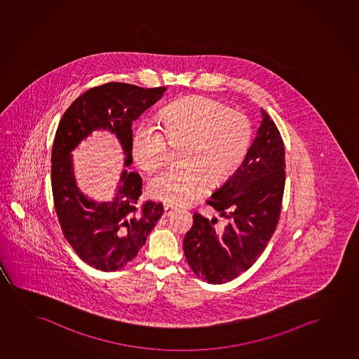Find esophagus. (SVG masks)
Returning a JSON list of instances; mask_svg holds the SVG:
<instances>
[{"instance_id":"obj_1","label":"esophagus","mask_w":359,"mask_h":359,"mask_svg":"<svg viewBox=\"0 0 359 359\" xmlns=\"http://www.w3.org/2000/svg\"><path fill=\"white\" fill-rule=\"evenodd\" d=\"M177 207L172 206V205H164V217L172 216V213L177 212Z\"/></svg>"}]
</instances>
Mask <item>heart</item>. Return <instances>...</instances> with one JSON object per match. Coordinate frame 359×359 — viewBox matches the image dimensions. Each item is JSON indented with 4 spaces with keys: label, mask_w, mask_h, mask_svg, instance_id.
I'll return each instance as SVG.
<instances>
[{
    "label": "heart",
    "mask_w": 359,
    "mask_h": 359,
    "mask_svg": "<svg viewBox=\"0 0 359 359\" xmlns=\"http://www.w3.org/2000/svg\"><path fill=\"white\" fill-rule=\"evenodd\" d=\"M252 123L248 115L221 100L187 95L165 105L159 128L138 125L133 136V157L143 172L152 174L167 161L168 144L179 146L177 163L149 184L151 195L187 206L205 185L216 187L241 168L250 148Z\"/></svg>",
    "instance_id": "b5f03b06"
}]
</instances>
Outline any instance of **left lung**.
Here are the masks:
<instances>
[{
  "mask_svg": "<svg viewBox=\"0 0 359 359\" xmlns=\"http://www.w3.org/2000/svg\"><path fill=\"white\" fill-rule=\"evenodd\" d=\"M261 125L241 168L212 194L207 205L224 217L194 213L184 254L194 273L212 285L234 280L260 257L280 221L285 192V144L270 115Z\"/></svg>",
  "mask_w": 359,
  "mask_h": 359,
  "instance_id": "obj_1",
  "label": "left lung"
}]
</instances>
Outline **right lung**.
Instances as JSON below:
<instances>
[{
  "mask_svg": "<svg viewBox=\"0 0 359 359\" xmlns=\"http://www.w3.org/2000/svg\"><path fill=\"white\" fill-rule=\"evenodd\" d=\"M167 87L142 88L109 82L88 89L69 105L55 135L51 153V189L55 212L74 252L97 270L116 271L137 256L149 231L163 215L161 202H140L142 179L123 170L111 202L89 201L74 184L71 151L93 130L116 135L133 162V120L157 102Z\"/></svg>",
  "mask_w": 359,
  "mask_h": 359,
  "instance_id": "1",
  "label": "right lung"
}]
</instances>
